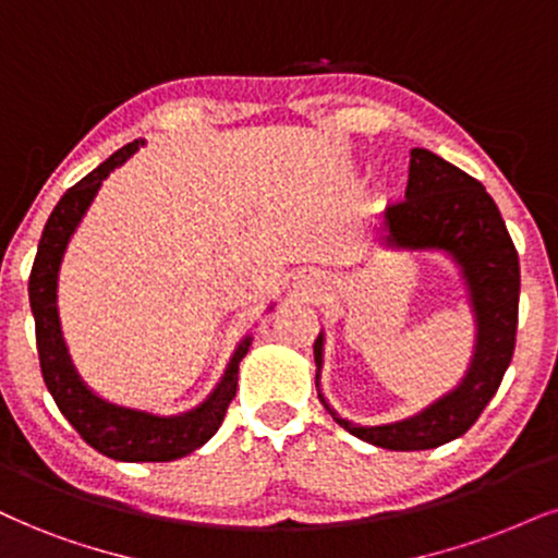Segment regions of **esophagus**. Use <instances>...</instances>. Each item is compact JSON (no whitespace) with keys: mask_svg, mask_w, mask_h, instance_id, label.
I'll list each match as a JSON object with an SVG mask.
<instances>
[{"mask_svg":"<svg viewBox=\"0 0 558 558\" xmlns=\"http://www.w3.org/2000/svg\"><path fill=\"white\" fill-rule=\"evenodd\" d=\"M302 284H305V281H302ZM307 287H311V281H307V284H305V287H302V290H307ZM313 290H315V287H313Z\"/></svg>","mask_w":558,"mask_h":558,"instance_id":"34e87169","label":"esophagus"}]
</instances>
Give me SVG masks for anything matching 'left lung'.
I'll return each mask as SVG.
<instances>
[{
    "instance_id": "obj_1",
    "label": "left lung",
    "mask_w": 558,
    "mask_h": 558,
    "mask_svg": "<svg viewBox=\"0 0 558 558\" xmlns=\"http://www.w3.org/2000/svg\"><path fill=\"white\" fill-rule=\"evenodd\" d=\"M388 251L439 253L456 266L473 318V354L463 377L416 414L385 424L339 416L320 388L326 331L313 343L315 388L333 422L385 450H432L471 429L499 390L518 331L520 260L494 198L476 178L429 149H411L405 202L388 206L380 222Z\"/></svg>"
}]
</instances>
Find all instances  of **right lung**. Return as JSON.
Listing matches in <instances>:
<instances>
[{"label":"right lung","instance_id":"1","mask_svg":"<svg viewBox=\"0 0 558 558\" xmlns=\"http://www.w3.org/2000/svg\"><path fill=\"white\" fill-rule=\"evenodd\" d=\"M144 147V140H136L119 153H113L106 162H100L93 173H87L80 183H74L59 204L53 206L51 217L40 235L36 260H33L31 281H27V298H31L33 320H36V343L44 383L57 401L59 411L66 422L80 432L89 447L113 460H126V463H170L198 447L209 442L222 424L227 405L235 398L238 390V367L251 349L253 336L245 333L238 341L235 352L227 362L222 377L211 388V393L196 403L194 409L181 411V414H155V411L132 409L108 401L95 393L89 385L82 380L77 367H74L72 354H69L64 333H61L59 320V271L61 260L74 232L82 219H85L89 204L98 196L102 181L121 168L136 149ZM266 307V313L271 311Z\"/></svg>","mask_w":558,"mask_h":558}]
</instances>
